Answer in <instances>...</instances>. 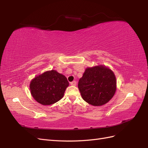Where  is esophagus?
Wrapping results in <instances>:
<instances>
[{
    "label": "esophagus",
    "mask_w": 148,
    "mask_h": 148,
    "mask_svg": "<svg viewBox=\"0 0 148 148\" xmlns=\"http://www.w3.org/2000/svg\"><path fill=\"white\" fill-rule=\"evenodd\" d=\"M76 84H77V83L76 81H72V82H71V84L72 86H76Z\"/></svg>",
    "instance_id": "esophagus-1"
}]
</instances>
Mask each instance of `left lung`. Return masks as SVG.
<instances>
[{"label":"left lung","instance_id":"obj_1","mask_svg":"<svg viewBox=\"0 0 148 148\" xmlns=\"http://www.w3.org/2000/svg\"><path fill=\"white\" fill-rule=\"evenodd\" d=\"M83 99L91 105L100 106L108 102L116 90V77L104 66L87 68L78 83Z\"/></svg>","mask_w":148,"mask_h":148}]
</instances>
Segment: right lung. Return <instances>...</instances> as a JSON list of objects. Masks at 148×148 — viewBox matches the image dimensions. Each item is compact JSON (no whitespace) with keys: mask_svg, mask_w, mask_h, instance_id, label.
Listing matches in <instances>:
<instances>
[{"mask_svg":"<svg viewBox=\"0 0 148 148\" xmlns=\"http://www.w3.org/2000/svg\"><path fill=\"white\" fill-rule=\"evenodd\" d=\"M69 84L64 75L52 70L44 72L32 79L30 89L37 102L42 105H51L62 98Z\"/></svg>","mask_w":148,"mask_h":148,"instance_id":"add662e5","label":"right lung"}]
</instances>
